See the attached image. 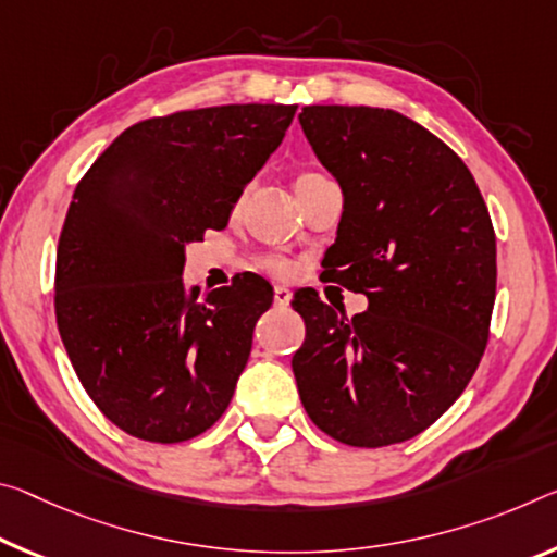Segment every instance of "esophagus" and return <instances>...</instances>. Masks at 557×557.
<instances>
[{"label": "esophagus", "instance_id": "1", "mask_svg": "<svg viewBox=\"0 0 557 557\" xmlns=\"http://www.w3.org/2000/svg\"><path fill=\"white\" fill-rule=\"evenodd\" d=\"M272 302H275V307H287L289 302H293V293H289L287 287L277 285L275 287V295H272Z\"/></svg>", "mask_w": 557, "mask_h": 557}]
</instances>
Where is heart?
I'll use <instances>...</instances> for the list:
<instances>
[{"instance_id": "obj_1", "label": "heart", "mask_w": 557, "mask_h": 557, "mask_svg": "<svg viewBox=\"0 0 557 557\" xmlns=\"http://www.w3.org/2000/svg\"><path fill=\"white\" fill-rule=\"evenodd\" d=\"M322 178H324L322 173L305 171V173L297 175L295 188L302 190V188H307V185H312V183L322 181ZM258 268L264 270V272H270V275H277V277L293 275V264H289L285 258H277V255H260V258H258Z\"/></svg>"}]
</instances>
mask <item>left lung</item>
I'll use <instances>...</instances> for the list:
<instances>
[{"instance_id": "obj_1", "label": "left lung", "mask_w": 557, "mask_h": 557, "mask_svg": "<svg viewBox=\"0 0 557 557\" xmlns=\"http://www.w3.org/2000/svg\"><path fill=\"white\" fill-rule=\"evenodd\" d=\"M299 123L344 193L322 268L369 299L349 320L317 293L295 297L299 399L339 444H401L479 369L496 302V231L461 158L401 113L305 106Z\"/></svg>"}]
</instances>
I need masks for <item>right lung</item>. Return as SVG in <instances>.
<instances>
[{
  "mask_svg": "<svg viewBox=\"0 0 557 557\" xmlns=\"http://www.w3.org/2000/svg\"><path fill=\"white\" fill-rule=\"evenodd\" d=\"M297 106L233 103L138 121L78 181L57 247L54 310L78 382L126 434L200 436L223 417L272 287L198 297L185 245L223 231Z\"/></svg>",
  "mask_w": 557,
  "mask_h": 557,
  "instance_id": "1",
  "label": "right lung"
}]
</instances>
